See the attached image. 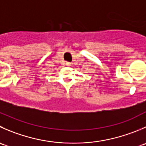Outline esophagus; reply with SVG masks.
<instances>
[{"mask_svg":"<svg viewBox=\"0 0 146 146\" xmlns=\"http://www.w3.org/2000/svg\"><path fill=\"white\" fill-rule=\"evenodd\" d=\"M66 65H67L68 66H70L71 64H70V63H66Z\"/></svg>","mask_w":146,"mask_h":146,"instance_id":"esophagus-1","label":"esophagus"}]
</instances>
